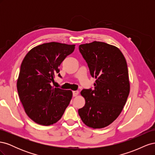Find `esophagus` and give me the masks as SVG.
Returning <instances> with one entry per match:
<instances>
[{
  "label": "esophagus",
  "mask_w": 155,
  "mask_h": 155,
  "mask_svg": "<svg viewBox=\"0 0 155 155\" xmlns=\"http://www.w3.org/2000/svg\"><path fill=\"white\" fill-rule=\"evenodd\" d=\"M79 94V91H73V96H76Z\"/></svg>",
  "instance_id": "esophagus-1"
}]
</instances>
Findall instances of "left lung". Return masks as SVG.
Instances as JSON below:
<instances>
[{"instance_id":"8db88e82","label":"left lung","mask_w":155,"mask_h":155,"mask_svg":"<svg viewBox=\"0 0 155 155\" xmlns=\"http://www.w3.org/2000/svg\"><path fill=\"white\" fill-rule=\"evenodd\" d=\"M79 49L96 80L93 90L81 92L85 104L78 113L89 127L104 128L118 118L127 100L130 91L127 64L118 48L104 42L83 44Z\"/></svg>"}]
</instances>
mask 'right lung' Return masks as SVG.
<instances>
[{
  "label": "right lung",
  "mask_w": 155,
  "mask_h": 155,
  "mask_svg": "<svg viewBox=\"0 0 155 155\" xmlns=\"http://www.w3.org/2000/svg\"><path fill=\"white\" fill-rule=\"evenodd\" d=\"M75 45L51 42L31 49L23 59L17 82V91L25 112L42 125L58 121L72 97L70 90L51 85L63 60L71 54Z\"/></svg>",
  "instance_id": "add662e5"
}]
</instances>
